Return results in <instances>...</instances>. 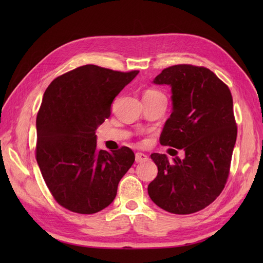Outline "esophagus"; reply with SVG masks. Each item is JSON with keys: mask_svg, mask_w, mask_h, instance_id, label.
Wrapping results in <instances>:
<instances>
[{"mask_svg": "<svg viewBox=\"0 0 263 263\" xmlns=\"http://www.w3.org/2000/svg\"><path fill=\"white\" fill-rule=\"evenodd\" d=\"M135 158H136V162H145L148 160V156L142 154V153H137L136 155H135Z\"/></svg>", "mask_w": 263, "mask_h": 263, "instance_id": "34e87169", "label": "esophagus"}]
</instances>
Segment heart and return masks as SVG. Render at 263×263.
Listing matches in <instances>:
<instances>
[{
    "instance_id": "heart-1",
    "label": "heart",
    "mask_w": 263,
    "mask_h": 263,
    "mask_svg": "<svg viewBox=\"0 0 263 263\" xmlns=\"http://www.w3.org/2000/svg\"><path fill=\"white\" fill-rule=\"evenodd\" d=\"M146 94H161V93H159L157 91H148Z\"/></svg>"
}]
</instances>
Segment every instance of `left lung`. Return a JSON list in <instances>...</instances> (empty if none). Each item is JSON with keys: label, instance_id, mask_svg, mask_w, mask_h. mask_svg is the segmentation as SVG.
I'll list each match as a JSON object with an SVG mask.
<instances>
[{"label": "left lung", "instance_id": "1", "mask_svg": "<svg viewBox=\"0 0 263 263\" xmlns=\"http://www.w3.org/2000/svg\"><path fill=\"white\" fill-rule=\"evenodd\" d=\"M153 83L171 87L172 112L160 144L184 150V158L153 154L157 178L148 194L162 210L192 214L216 200L224 189L237 138L233 98L210 69L177 65Z\"/></svg>", "mask_w": 263, "mask_h": 263}]
</instances>
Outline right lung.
Here are the masks:
<instances>
[{
  "label": "right lung",
  "instance_id": "add662e5",
  "mask_svg": "<svg viewBox=\"0 0 263 263\" xmlns=\"http://www.w3.org/2000/svg\"><path fill=\"white\" fill-rule=\"evenodd\" d=\"M139 71L85 65L58 77L44 93L36 119V159L54 200L79 214L98 213L114 201L135 161L128 147L97 148L98 127Z\"/></svg>",
  "mask_w": 263,
  "mask_h": 263
}]
</instances>
